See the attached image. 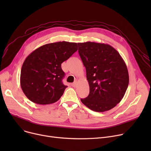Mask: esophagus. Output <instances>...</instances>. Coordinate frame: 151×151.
I'll return each mask as SVG.
<instances>
[{"label":"esophagus","mask_w":151,"mask_h":151,"mask_svg":"<svg viewBox=\"0 0 151 151\" xmlns=\"http://www.w3.org/2000/svg\"><path fill=\"white\" fill-rule=\"evenodd\" d=\"M77 84H78V83H77V81H75L73 83H72V86L73 87V88H76V87L77 86Z\"/></svg>","instance_id":"1"}]
</instances>
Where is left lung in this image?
I'll return each mask as SVG.
<instances>
[{
    "label": "left lung",
    "instance_id": "8db88e82",
    "mask_svg": "<svg viewBox=\"0 0 151 151\" xmlns=\"http://www.w3.org/2000/svg\"><path fill=\"white\" fill-rule=\"evenodd\" d=\"M86 70L90 92L83 104L96 112L115 107L123 99L129 83L127 67L121 55L108 44L78 43Z\"/></svg>",
    "mask_w": 151,
    "mask_h": 151
}]
</instances>
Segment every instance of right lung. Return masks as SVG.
I'll return each instance as SVG.
<instances>
[{
	"label": "right lung",
	"instance_id": "obj_1",
	"mask_svg": "<svg viewBox=\"0 0 151 151\" xmlns=\"http://www.w3.org/2000/svg\"><path fill=\"white\" fill-rule=\"evenodd\" d=\"M78 50L76 43L59 42L44 45L32 52L24 62L20 76L21 89L35 104L48 105L58 101L67 86L61 63Z\"/></svg>",
	"mask_w": 151,
	"mask_h": 151
}]
</instances>
